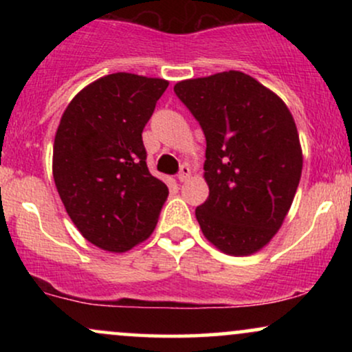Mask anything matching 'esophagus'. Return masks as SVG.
Listing matches in <instances>:
<instances>
[{
	"mask_svg": "<svg viewBox=\"0 0 352 352\" xmlns=\"http://www.w3.org/2000/svg\"><path fill=\"white\" fill-rule=\"evenodd\" d=\"M190 173H192V172H190L188 165H182L179 175H177V180H179L180 184H184V182H187L190 179Z\"/></svg>",
	"mask_w": 352,
	"mask_h": 352,
	"instance_id": "1",
	"label": "esophagus"
}]
</instances>
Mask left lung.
<instances>
[{
  "label": "left lung",
  "mask_w": 352,
  "mask_h": 352,
  "mask_svg": "<svg viewBox=\"0 0 352 352\" xmlns=\"http://www.w3.org/2000/svg\"><path fill=\"white\" fill-rule=\"evenodd\" d=\"M179 99L207 139L201 233L232 256L265 248L292 208L302 170L296 124L272 89L241 71L179 80Z\"/></svg>",
  "instance_id": "8db88e82"
}]
</instances>
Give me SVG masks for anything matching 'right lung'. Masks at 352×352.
<instances>
[{"label": "right lung", "mask_w": 352, "mask_h": 352, "mask_svg": "<svg viewBox=\"0 0 352 352\" xmlns=\"http://www.w3.org/2000/svg\"><path fill=\"white\" fill-rule=\"evenodd\" d=\"M168 80L116 72L80 89L52 147V177L80 235L125 253L152 235L168 188L145 162L142 131Z\"/></svg>", "instance_id": "add662e5"}]
</instances>
